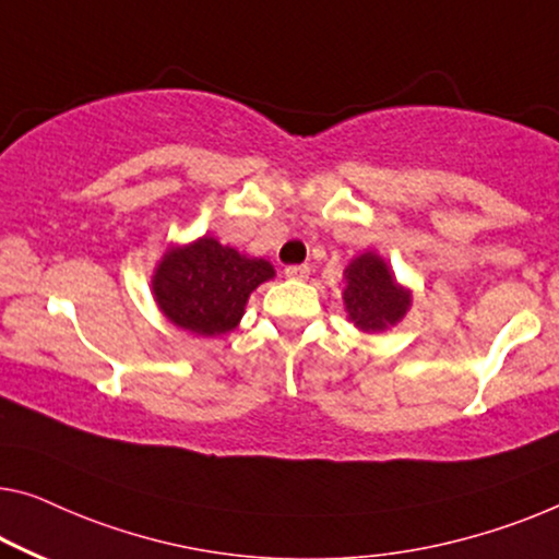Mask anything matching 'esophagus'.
Segmentation results:
<instances>
[{
	"instance_id": "34e87169",
	"label": "esophagus",
	"mask_w": 559,
	"mask_h": 559,
	"mask_svg": "<svg viewBox=\"0 0 559 559\" xmlns=\"http://www.w3.org/2000/svg\"><path fill=\"white\" fill-rule=\"evenodd\" d=\"M308 273H311V269H308V265H288V269H286V278L306 281Z\"/></svg>"
}]
</instances>
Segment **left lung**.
<instances>
[{
    "mask_svg": "<svg viewBox=\"0 0 559 559\" xmlns=\"http://www.w3.org/2000/svg\"><path fill=\"white\" fill-rule=\"evenodd\" d=\"M346 319L361 333L394 329L412 308V288L396 281L391 265L377 251H366L344 269Z\"/></svg>",
    "mask_w": 559,
    "mask_h": 559,
    "instance_id": "left-lung-1",
    "label": "left lung"
}]
</instances>
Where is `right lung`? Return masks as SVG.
Listing matches in <instances>:
<instances>
[{
    "instance_id": "add662e5",
    "label": "right lung",
    "mask_w": 559,
    "mask_h": 559,
    "mask_svg": "<svg viewBox=\"0 0 559 559\" xmlns=\"http://www.w3.org/2000/svg\"><path fill=\"white\" fill-rule=\"evenodd\" d=\"M276 269L213 236L168 246L153 271L150 290L173 326L193 336H223L240 326L246 304Z\"/></svg>"
}]
</instances>
